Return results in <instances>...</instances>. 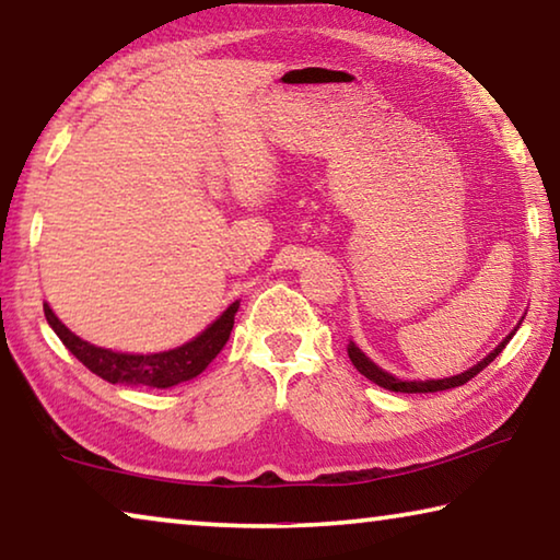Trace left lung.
<instances>
[{"label": "left lung", "instance_id": "8db88e82", "mask_svg": "<svg viewBox=\"0 0 560 560\" xmlns=\"http://www.w3.org/2000/svg\"><path fill=\"white\" fill-rule=\"evenodd\" d=\"M524 320V318H521ZM521 320L516 324V328L511 330V334L501 340V343L491 350L489 355H485L479 360L477 365H471V368H467V371L464 373H459V375H450V377H440V381H402V377H395L393 373H387V371H383L381 365H375L371 358H368L363 350H360L353 340H350L348 343V358H350V363H353L355 368H358V373L360 375H365L368 381H373L375 385H381V387H385V390H393V393H440V390H452V387H459V385H464L467 381H471L474 375L477 373H481L485 371V368L491 363V360H494L501 350L506 348V343L511 338L516 336V330H518V326H521Z\"/></svg>", "mask_w": 560, "mask_h": 560}]
</instances>
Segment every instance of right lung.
<instances>
[{
  "label": "right lung",
  "mask_w": 560,
  "mask_h": 560,
  "mask_svg": "<svg viewBox=\"0 0 560 560\" xmlns=\"http://www.w3.org/2000/svg\"><path fill=\"white\" fill-rule=\"evenodd\" d=\"M236 311H240V301L230 303L202 334H197L192 340H187V343L177 348L160 350V353H120V350L93 346L89 340L75 336L69 326L61 324V318L54 314L49 303L44 301V316L54 328V334L61 338V343L91 373H96L113 385L120 383L148 387H173L200 375L220 355L226 340H230Z\"/></svg>",
  "instance_id": "obj_1"
}]
</instances>
